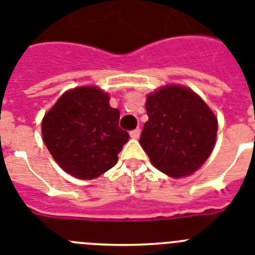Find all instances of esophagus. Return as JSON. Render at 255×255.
<instances>
[{
  "mask_svg": "<svg viewBox=\"0 0 255 255\" xmlns=\"http://www.w3.org/2000/svg\"><path fill=\"white\" fill-rule=\"evenodd\" d=\"M140 133H141L140 128H136V129H133V131L129 132V134H131L132 138H138L140 137Z\"/></svg>",
  "mask_w": 255,
  "mask_h": 255,
  "instance_id": "esophagus-1",
  "label": "esophagus"
}]
</instances>
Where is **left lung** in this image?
<instances>
[{
    "instance_id": "left-lung-1",
    "label": "left lung",
    "mask_w": 255,
    "mask_h": 255,
    "mask_svg": "<svg viewBox=\"0 0 255 255\" xmlns=\"http://www.w3.org/2000/svg\"><path fill=\"white\" fill-rule=\"evenodd\" d=\"M149 121L140 145L155 168L171 177L188 176L202 166L215 145L218 121L193 91L160 88L146 98Z\"/></svg>"
}]
</instances>
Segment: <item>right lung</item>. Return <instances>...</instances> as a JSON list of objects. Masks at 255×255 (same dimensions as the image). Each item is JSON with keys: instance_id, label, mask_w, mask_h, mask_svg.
<instances>
[{"instance_id": "add662e5", "label": "right lung", "mask_w": 255, "mask_h": 255, "mask_svg": "<svg viewBox=\"0 0 255 255\" xmlns=\"http://www.w3.org/2000/svg\"><path fill=\"white\" fill-rule=\"evenodd\" d=\"M96 87H80L62 95L42 121V138L54 160L67 174L91 180L118 162L129 138L119 127V110Z\"/></svg>"}]
</instances>
